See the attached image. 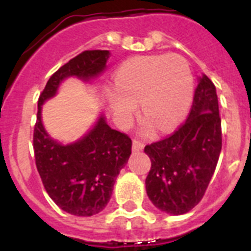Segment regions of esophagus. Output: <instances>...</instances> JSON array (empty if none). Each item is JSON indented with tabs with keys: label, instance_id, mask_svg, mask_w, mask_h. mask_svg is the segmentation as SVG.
Listing matches in <instances>:
<instances>
[{
	"label": "esophagus",
	"instance_id": "34e87169",
	"mask_svg": "<svg viewBox=\"0 0 251 251\" xmlns=\"http://www.w3.org/2000/svg\"><path fill=\"white\" fill-rule=\"evenodd\" d=\"M143 147H145V145L141 141H138L136 138L133 139V151H141L143 150Z\"/></svg>",
	"mask_w": 251,
	"mask_h": 251
}]
</instances>
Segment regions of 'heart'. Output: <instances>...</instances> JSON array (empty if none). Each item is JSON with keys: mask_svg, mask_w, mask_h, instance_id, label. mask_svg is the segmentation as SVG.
Here are the masks:
<instances>
[{"mask_svg": "<svg viewBox=\"0 0 251 251\" xmlns=\"http://www.w3.org/2000/svg\"><path fill=\"white\" fill-rule=\"evenodd\" d=\"M114 84L109 104L122 123L132 121L139 100L147 121L158 130H167L182 118L191 101V72L177 54L133 57L119 68Z\"/></svg>", "mask_w": 251, "mask_h": 251, "instance_id": "b5f03b06", "label": "heart"}]
</instances>
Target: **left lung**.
Segmentation results:
<instances>
[{
	"label": "left lung",
	"mask_w": 251,
	"mask_h": 251,
	"mask_svg": "<svg viewBox=\"0 0 251 251\" xmlns=\"http://www.w3.org/2000/svg\"><path fill=\"white\" fill-rule=\"evenodd\" d=\"M221 146L216 88L203 75L187 119L171 136L145 147L151 159L146 190L153 205L172 215L192 210L207 190Z\"/></svg>",
	"instance_id": "obj_1"
}]
</instances>
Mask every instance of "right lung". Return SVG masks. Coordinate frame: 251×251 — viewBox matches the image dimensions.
Here are the masks:
<instances>
[{"label":"right lung","instance_id":"1","mask_svg":"<svg viewBox=\"0 0 251 251\" xmlns=\"http://www.w3.org/2000/svg\"><path fill=\"white\" fill-rule=\"evenodd\" d=\"M109 51L85 50L57 69L37 101L34 128L35 163L50 199L75 216H93L109 202L117 176L132 153V139L112 129L103 117L83 139L63 146L48 136L41 123V105L54 97L68 76L88 80L105 68Z\"/></svg>","mask_w":251,"mask_h":251}]
</instances>
